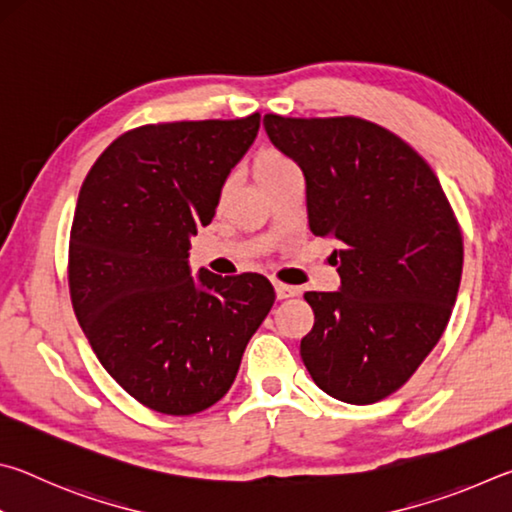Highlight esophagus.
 I'll return each mask as SVG.
<instances>
[{
  "mask_svg": "<svg viewBox=\"0 0 512 512\" xmlns=\"http://www.w3.org/2000/svg\"><path fill=\"white\" fill-rule=\"evenodd\" d=\"M273 289H275L277 300H287V298H293L300 293L298 287H289V284H282V282H273Z\"/></svg>",
  "mask_w": 512,
  "mask_h": 512,
  "instance_id": "34e87169",
  "label": "esophagus"
}]
</instances>
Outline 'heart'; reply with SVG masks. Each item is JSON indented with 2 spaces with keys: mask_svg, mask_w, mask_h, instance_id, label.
<instances>
[{
  "mask_svg": "<svg viewBox=\"0 0 512 512\" xmlns=\"http://www.w3.org/2000/svg\"><path fill=\"white\" fill-rule=\"evenodd\" d=\"M291 169H296V164H293L287 155L275 149H262L253 160V176L259 187L268 185L271 180H275L277 176H282V173H287Z\"/></svg>",
  "mask_w": 512,
  "mask_h": 512,
  "instance_id": "1",
  "label": "heart"
}]
</instances>
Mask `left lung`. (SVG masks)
I'll list each match as a JSON object with an SVG mask.
<instances>
[{"mask_svg": "<svg viewBox=\"0 0 512 512\" xmlns=\"http://www.w3.org/2000/svg\"><path fill=\"white\" fill-rule=\"evenodd\" d=\"M298 164L309 228L334 239L339 291H309L300 357L320 391L348 404L395 393L436 348L463 273V237L436 173L395 133L359 117L264 115Z\"/></svg>", "mask_w": 512, "mask_h": 512, "instance_id": "obj_1", "label": "left lung"}]
</instances>
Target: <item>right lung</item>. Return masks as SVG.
<instances>
[{
	"label": "right lung",
	"mask_w": 512,
	"mask_h": 512,
	"mask_svg": "<svg viewBox=\"0 0 512 512\" xmlns=\"http://www.w3.org/2000/svg\"><path fill=\"white\" fill-rule=\"evenodd\" d=\"M257 131V112L135 128L81 187L69 235L74 314L110 377L158 413L219 402L275 302L264 275L194 277L187 259Z\"/></svg>",
	"instance_id": "add662e5"
}]
</instances>
